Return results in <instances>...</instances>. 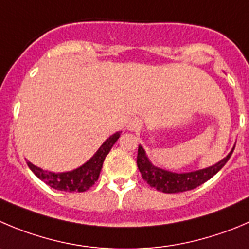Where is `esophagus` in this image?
Listing matches in <instances>:
<instances>
[{
    "label": "esophagus",
    "instance_id": "esophagus-1",
    "mask_svg": "<svg viewBox=\"0 0 249 249\" xmlns=\"http://www.w3.org/2000/svg\"><path fill=\"white\" fill-rule=\"evenodd\" d=\"M142 124H143V123H142V120H139L138 117H134L129 121L127 128L132 132H138V131H141Z\"/></svg>",
    "mask_w": 249,
    "mask_h": 249
}]
</instances>
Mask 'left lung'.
I'll use <instances>...</instances> for the list:
<instances>
[{"label":"left lung","mask_w":249,"mask_h":249,"mask_svg":"<svg viewBox=\"0 0 249 249\" xmlns=\"http://www.w3.org/2000/svg\"><path fill=\"white\" fill-rule=\"evenodd\" d=\"M233 149L230 151L229 155L220 160L213 166L207 169L198 170V171L186 172V174H176V172L167 171V170L156 167L149 161L148 156L144 151L143 146L139 145L138 156H137V165L141 171L142 177L144 181L150 187L164 193H179V192L191 191L193 188H197L198 186L207 182L212 178L215 174L222 169L225 164L229 161L230 156L232 155Z\"/></svg>","instance_id":"left-lung-1"}]
</instances>
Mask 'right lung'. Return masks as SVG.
Wrapping results in <instances>:
<instances>
[{"instance_id":"right-lung-1","label":"right lung","mask_w":249,"mask_h":249,"mask_svg":"<svg viewBox=\"0 0 249 249\" xmlns=\"http://www.w3.org/2000/svg\"><path fill=\"white\" fill-rule=\"evenodd\" d=\"M121 132H116L111 137H108L103 145L98 149L93 158H90L78 169L72 170L68 172H61V174H55V172H49L45 170L40 169V167L33 165L30 161H27L29 169L39 177L41 181L49 184L51 188H55L57 191L63 192H85L88 189L93 187V184L98 181L99 175H100L101 167H103L104 160H105L106 155L113 144L117 142L120 138Z\"/></svg>"}]
</instances>
